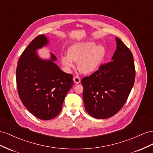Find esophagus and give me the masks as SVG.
<instances>
[{
    "label": "esophagus",
    "mask_w": 153,
    "mask_h": 153,
    "mask_svg": "<svg viewBox=\"0 0 153 153\" xmlns=\"http://www.w3.org/2000/svg\"><path fill=\"white\" fill-rule=\"evenodd\" d=\"M73 80H74V82H75V83H79L80 81H81L80 77L79 76H74V78H73Z\"/></svg>",
    "instance_id": "34e87169"
}]
</instances>
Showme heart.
<instances>
[{"label": "heart", "instance_id": "obj_1", "mask_svg": "<svg viewBox=\"0 0 153 153\" xmlns=\"http://www.w3.org/2000/svg\"><path fill=\"white\" fill-rule=\"evenodd\" d=\"M93 42L77 43L68 48L67 55L61 58L63 66L71 68L74 66L73 61L77 62L79 71L84 74H89L95 71L104 56V47L94 46Z\"/></svg>", "mask_w": 153, "mask_h": 153}]
</instances>
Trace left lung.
<instances>
[{
  "label": "left lung",
  "instance_id": "1",
  "mask_svg": "<svg viewBox=\"0 0 153 153\" xmlns=\"http://www.w3.org/2000/svg\"><path fill=\"white\" fill-rule=\"evenodd\" d=\"M117 50L110 62L83 77V101L86 111L95 119L110 118L123 107L135 79L133 56L129 48L116 38Z\"/></svg>",
  "mask_w": 153,
  "mask_h": 153
}]
</instances>
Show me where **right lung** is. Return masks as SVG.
<instances>
[{
    "mask_svg": "<svg viewBox=\"0 0 153 153\" xmlns=\"http://www.w3.org/2000/svg\"><path fill=\"white\" fill-rule=\"evenodd\" d=\"M48 43L44 34L36 37L22 54L16 71V86L24 106L38 119H54L62 109L65 96L73 85V76L63 72L53 61L43 60L36 51Z\"/></svg>",
    "mask_w": 153,
    "mask_h": 153,
    "instance_id": "1",
    "label": "right lung"
}]
</instances>
